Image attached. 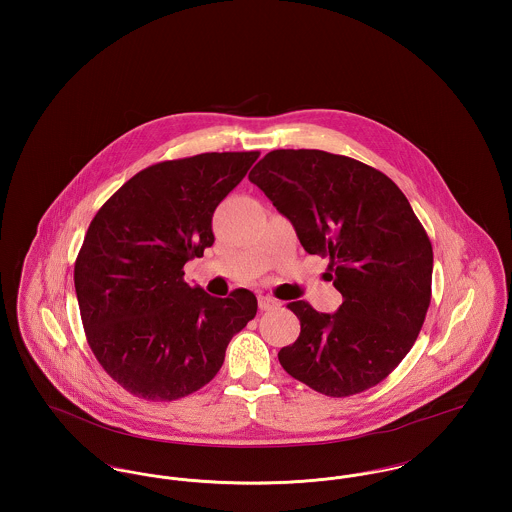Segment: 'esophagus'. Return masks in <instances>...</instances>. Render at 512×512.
<instances>
[{
	"instance_id": "obj_1",
	"label": "esophagus",
	"mask_w": 512,
	"mask_h": 512,
	"mask_svg": "<svg viewBox=\"0 0 512 512\" xmlns=\"http://www.w3.org/2000/svg\"><path fill=\"white\" fill-rule=\"evenodd\" d=\"M258 307H260V311H270V309L278 307V301L272 299V297H268V295H260V297H258Z\"/></svg>"
}]
</instances>
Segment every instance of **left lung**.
<instances>
[{
	"label": "left lung",
	"mask_w": 512,
	"mask_h": 512,
	"mask_svg": "<svg viewBox=\"0 0 512 512\" xmlns=\"http://www.w3.org/2000/svg\"><path fill=\"white\" fill-rule=\"evenodd\" d=\"M292 220L305 252L329 258L337 313L292 301L297 341L280 365L345 398L382 382L410 353L432 301L434 250L408 199L382 171L321 149H274L248 175Z\"/></svg>",
	"instance_id": "1"
}]
</instances>
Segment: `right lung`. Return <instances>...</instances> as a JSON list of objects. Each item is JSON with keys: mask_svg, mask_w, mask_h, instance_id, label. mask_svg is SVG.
Segmentation results:
<instances>
[{"mask_svg": "<svg viewBox=\"0 0 512 512\" xmlns=\"http://www.w3.org/2000/svg\"><path fill=\"white\" fill-rule=\"evenodd\" d=\"M260 151L199 153L149 165L90 222L74 262L86 341L130 394L171 402L209 384L226 347L254 319L244 288L213 297L183 266L213 246V213Z\"/></svg>", "mask_w": 512, "mask_h": 512, "instance_id": "1", "label": "right lung"}]
</instances>
